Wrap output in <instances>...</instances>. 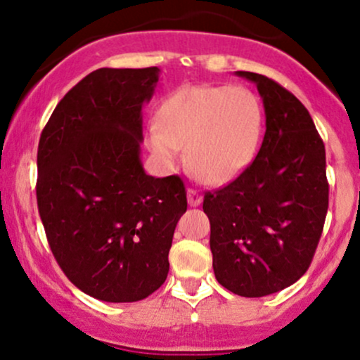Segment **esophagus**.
I'll list each match as a JSON object with an SVG mask.
<instances>
[{
  "label": "esophagus",
  "instance_id": "esophagus-1",
  "mask_svg": "<svg viewBox=\"0 0 360 360\" xmlns=\"http://www.w3.org/2000/svg\"><path fill=\"white\" fill-rule=\"evenodd\" d=\"M203 201V196H201L200 191H196L194 188H189L188 189V203L189 206H198Z\"/></svg>",
  "mask_w": 360,
  "mask_h": 360
}]
</instances>
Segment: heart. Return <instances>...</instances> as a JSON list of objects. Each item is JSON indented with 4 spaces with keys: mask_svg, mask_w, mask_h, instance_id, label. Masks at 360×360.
Instances as JSON below:
<instances>
[{
    "mask_svg": "<svg viewBox=\"0 0 360 360\" xmlns=\"http://www.w3.org/2000/svg\"><path fill=\"white\" fill-rule=\"evenodd\" d=\"M260 101L242 86H184L160 105L148 147L167 166L188 147L193 172L206 184H225L250 166L262 139Z\"/></svg>",
    "mask_w": 360,
    "mask_h": 360,
    "instance_id": "obj_1",
    "label": "heart"
}]
</instances>
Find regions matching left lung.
Listing matches in <instances>:
<instances>
[{
	"instance_id": "8db88e82",
	"label": "left lung",
	"mask_w": 360,
	"mask_h": 360,
	"mask_svg": "<svg viewBox=\"0 0 360 360\" xmlns=\"http://www.w3.org/2000/svg\"><path fill=\"white\" fill-rule=\"evenodd\" d=\"M266 134L250 166L205 194L214 278L245 298L291 286L308 271L328 210L325 146L303 103L262 74Z\"/></svg>"
}]
</instances>
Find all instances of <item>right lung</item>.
Returning <instances> with one entry per match:
<instances>
[{
    "instance_id": "obj_1",
    "label": "right lung",
    "mask_w": 360,
    "mask_h": 360,
    "mask_svg": "<svg viewBox=\"0 0 360 360\" xmlns=\"http://www.w3.org/2000/svg\"><path fill=\"white\" fill-rule=\"evenodd\" d=\"M159 69H96L59 101L37 152V205L57 264L82 292L134 303L164 284L188 208L179 176L140 162Z\"/></svg>"
}]
</instances>
